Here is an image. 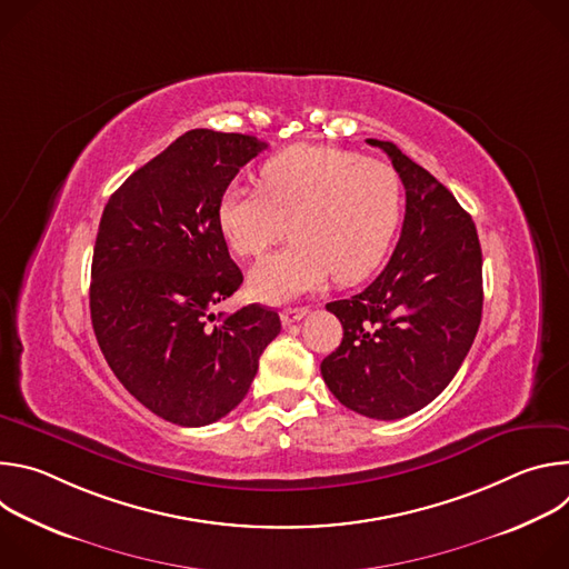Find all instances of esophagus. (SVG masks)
I'll use <instances>...</instances> for the list:
<instances>
[{
	"mask_svg": "<svg viewBox=\"0 0 569 569\" xmlns=\"http://www.w3.org/2000/svg\"><path fill=\"white\" fill-rule=\"evenodd\" d=\"M308 315V308H283L281 310V321L286 323V327H290V323L303 319Z\"/></svg>",
	"mask_w": 569,
	"mask_h": 569,
	"instance_id": "34e87169",
	"label": "esophagus"
}]
</instances>
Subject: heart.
Instances as JSON below:
<instances>
[{
    "label": "heart",
    "instance_id": "heart-1",
    "mask_svg": "<svg viewBox=\"0 0 569 569\" xmlns=\"http://www.w3.org/2000/svg\"><path fill=\"white\" fill-rule=\"evenodd\" d=\"M402 189L382 161L333 146H292L270 157L261 187L233 180L216 220L238 257H261L288 231L292 240L250 272L254 297L272 303L369 277L396 236Z\"/></svg>",
    "mask_w": 569,
    "mask_h": 569
}]
</instances>
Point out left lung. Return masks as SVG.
<instances>
[{
	"instance_id": "left-lung-1",
	"label": "left lung",
	"mask_w": 569,
	"mask_h": 569,
	"mask_svg": "<svg viewBox=\"0 0 569 569\" xmlns=\"http://www.w3.org/2000/svg\"><path fill=\"white\" fill-rule=\"evenodd\" d=\"M405 187V220L387 268L351 299L327 303L345 329L321 376L345 408L410 417L455 378L481 321V248L470 213L391 141L367 139Z\"/></svg>"
}]
</instances>
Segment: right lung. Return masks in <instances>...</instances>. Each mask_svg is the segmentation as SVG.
<instances>
[{
  "mask_svg": "<svg viewBox=\"0 0 569 569\" xmlns=\"http://www.w3.org/2000/svg\"><path fill=\"white\" fill-rule=\"evenodd\" d=\"M266 148L250 134L189 130L134 171L101 216L90 283L99 347L119 382L176 426L227 417L281 331L277 310L259 303L211 312L242 283L216 204Z\"/></svg>",
  "mask_w": 569,
  "mask_h": 569,
  "instance_id": "right-lung-1",
  "label": "right lung"
}]
</instances>
